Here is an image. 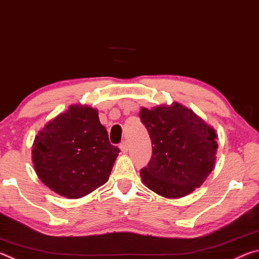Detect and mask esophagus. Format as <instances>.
<instances>
[{"label": "esophagus", "instance_id": "34e87169", "mask_svg": "<svg viewBox=\"0 0 259 259\" xmlns=\"http://www.w3.org/2000/svg\"><path fill=\"white\" fill-rule=\"evenodd\" d=\"M120 148H121V151L123 152V153H126L128 152V150H129V144H128V142H122L121 144H120Z\"/></svg>", "mask_w": 259, "mask_h": 259}]
</instances>
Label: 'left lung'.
<instances>
[{
  "instance_id": "1",
  "label": "left lung",
  "mask_w": 259,
  "mask_h": 259,
  "mask_svg": "<svg viewBox=\"0 0 259 259\" xmlns=\"http://www.w3.org/2000/svg\"><path fill=\"white\" fill-rule=\"evenodd\" d=\"M139 117L152 140L151 161L140 170L144 185L168 199L183 198L202 185L216 163L212 126L178 103L142 107Z\"/></svg>"
}]
</instances>
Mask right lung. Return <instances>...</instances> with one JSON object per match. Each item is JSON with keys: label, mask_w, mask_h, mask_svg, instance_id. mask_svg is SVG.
<instances>
[{"label": "right lung", "mask_w": 259, "mask_h": 259, "mask_svg": "<svg viewBox=\"0 0 259 259\" xmlns=\"http://www.w3.org/2000/svg\"><path fill=\"white\" fill-rule=\"evenodd\" d=\"M120 150L111 145L98 111L71 105L35 136L32 161L47 187L68 199H80L108 181Z\"/></svg>", "instance_id": "1"}]
</instances>
